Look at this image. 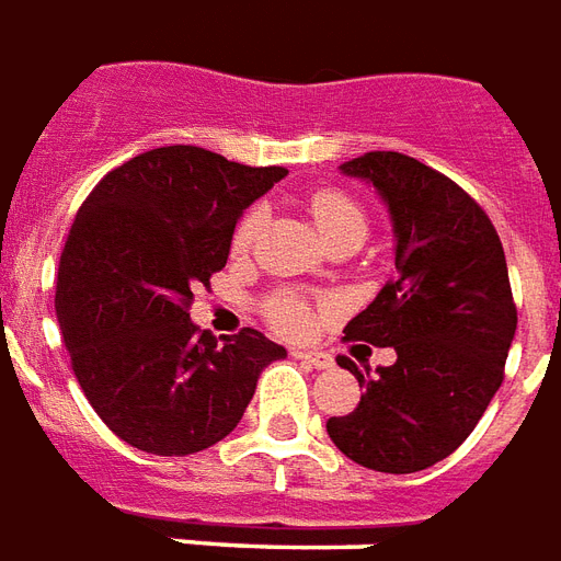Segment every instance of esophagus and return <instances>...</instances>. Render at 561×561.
<instances>
[{
    "label": "esophagus",
    "instance_id": "1",
    "mask_svg": "<svg viewBox=\"0 0 561 561\" xmlns=\"http://www.w3.org/2000/svg\"><path fill=\"white\" fill-rule=\"evenodd\" d=\"M291 354L297 356V359H302V363L314 365V368H333V356L323 354V351H300V347H297Z\"/></svg>",
    "mask_w": 561,
    "mask_h": 561
}]
</instances>
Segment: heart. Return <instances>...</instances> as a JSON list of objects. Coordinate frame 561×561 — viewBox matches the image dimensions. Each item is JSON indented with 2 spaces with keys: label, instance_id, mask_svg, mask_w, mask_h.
Listing matches in <instances>:
<instances>
[{
  "label": "heart",
  "instance_id": "obj_1",
  "mask_svg": "<svg viewBox=\"0 0 561 561\" xmlns=\"http://www.w3.org/2000/svg\"><path fill=\"white\" fill-rule=\"evenodd\" d=\"M309 214H312L314 226L321 228L323 240L333 243H354L359 247L368 234V217H365L363 205L354 196H347L342 190H318L309 196ZM261 226V207H249L247 214L238 219L234 234H231V247L234 252H247L249 243L255 240ZM261 312L279 333L288 335H306L312 330L314 312L312 302L302 294L294 291H276L270 294L267 300L261 302Z\"/></svg>",
  "mask_w": 561,
  "mask_h": 561
}]
</instances>
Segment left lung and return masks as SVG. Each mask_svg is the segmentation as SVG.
<instances>
[{"label": "left lung", "instance_id": "8db88e82", "mask_svg": "<svg viewBox=\"0 0 561 561\" xmlns=\"http://www.w3.org/2000/svg\"><path fill=\"white\" fill-rule=\"evenodd\" d=\"M377 186L396 226V276L344 327L347 342L396 347L327 434L377 472H419L449 458L505 377L517 306L500 234L476 198L408 153L371 151L342 165Z\"/></svg>", "mask_w": 561, "mask_h": 561}]
</instances>
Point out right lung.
<instances>
[{
    "instance_id": "obj_1",
    "label": "right lung",
    "mask_w": 561,
    "mask_h": 561,
    "mask_svg": "<svg viewBox=\"0 0 561 561\" xmlns=\"http://www.w3.org/2000/svg\"><path fill=\"white\" fill-rule=\"evenodd\" d=\"M288 175L165 145L101 178L77 210L56 279L70 368L103 425L151 455H193L238 428L285 347L243 327L217 342L193 291L226 267L240 214Z\"/></svg>"
}]
</instances>
